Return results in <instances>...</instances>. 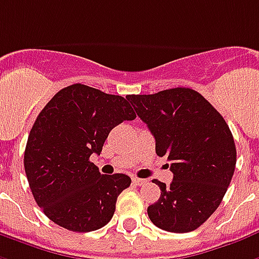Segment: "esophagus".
<instances>
[{
	"instance_id": "1",
	"label": "esophagus",
	"mask_w": 259,
	"mask_h": 259,
	"mask_svg": "<svg viewBox=\"0 0 259 259\" xmlns=\"http://www.w3.org/2000/svg\"><path fill=\"white\" fill-rule=\"evenodd\" d=\"M133 183L136 185H144L147 183V180H143V178H137V177H133Z\"/></svg>"
}]
</instances>
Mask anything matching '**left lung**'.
<instances>
[{"label":"left lung","mask_w":259,"mask_h":259,"mask_svg":"<svg viewBox=\"0 0 259 259\" xmlns=\"http://www.w3.org/2000/svg\"><path fill=\"white\" fill-rule=\"evenodd\" d=\"M126 99L155 137L156 154L171 162L170 185L154 180L160 198L147 210L149 220L174 233L198 229L217 210L235 171L236 147L229 126L189 88Z\"/></svg>","instance_id":"8db88e82"}]
</instances>
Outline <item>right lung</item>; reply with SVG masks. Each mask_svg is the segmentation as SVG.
Returning <instances> with one entry per match:
<instances>
[{
  "label": "right lung",
  "mask_w": 259,
  "mask_h": 259,
  "mask_svg": "<svg viewBox=\"0 0 259 259\" xmlns=\"http://www.w3.org/2000/svg\"><path fill=\"white\" fill-rule=\"evenodd\" d=\"M136 112L122 96L74 83L61 89L39 112L28 135L24 170L32 196L49 220L72 232L107 225L126 174H101L91 162L110 132Z\"/></svg>",
  "instance_id": "obj_1"
}]
</instances>
